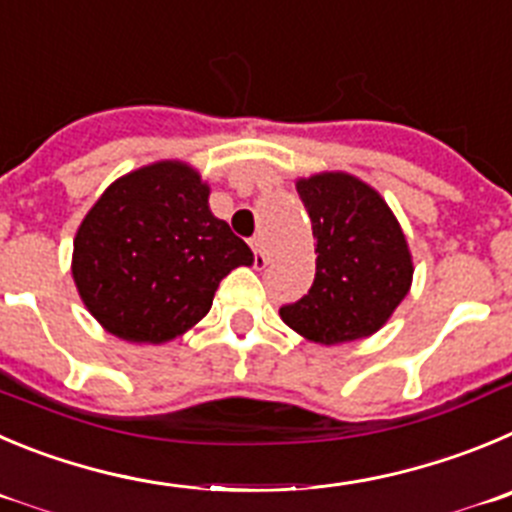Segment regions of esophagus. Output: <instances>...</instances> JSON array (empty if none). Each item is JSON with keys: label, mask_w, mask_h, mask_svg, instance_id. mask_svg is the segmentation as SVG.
I'll return each mask as SVG.
<instances>
[{"label": "esophagus", "mask_w": 512, "mask_h": 512, "mask_svg": "<svg viewBox=\"0 0 512 512\" xmlns=\"http://www.w3.org/2000/svg\"><path fill=\"white\" fill-rule=\"evenodd\" d=\"M250 247H252V252H255V267H265L267 265V250H265V240H262L260 234H257V237H252L250 240Z\"/></svg>", "instance_id": "obj_1"}]
</instances>
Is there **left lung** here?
I'll list each match as a JSON object with an SVG mask.
<instances>
[{"label":"left lung","mask_w":512,"mask_h":512,"mask_svg":"<svg viewBox=\"0 0 512 512\" xmlns=\"http://www.w3.org/2000/svg\"><path fill=\"white\" fill-rule=\"evenodd\" d=\"M315 237V280L280 318L315 343L356 341L379 331L412 285V255L379 191L348 174L300 179Z\"/></svg>","instance_id":"8db88e82"}]
</instances>
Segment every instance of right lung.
I'll list each match as a JSON object with an SVG mask.
<instances>
[{
	"label": "right lung",
	"mask_w": 512,
	"mask_h": 512,
	"mask_svg": "<svg viewBox=\"0 0 512 512\" xmlns=\"http://www.w3.org/2000/svg\"><path fill=\"white\" fill-rule=\"evenodd\" d=\"M209 186L181 161L113 181L75 234L73 278L90 313L123 341L164 343L199 323L222 278L252 252L209 212Z\"/></svg>",
	"instance_id": "right-lung-1"
}]
</instances>
